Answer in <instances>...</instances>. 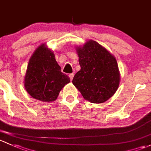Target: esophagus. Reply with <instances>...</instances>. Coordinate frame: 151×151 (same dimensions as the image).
<instances>
[{"instance_id":"obj_1","label":"esophagus","mask_w":151,"mask_h":151,"mask_svg":"<svg viewBox=\"0 0 151 151\" xmlns=\"http://www.w3.org/2000/svg\"><path fill=\"white\" fill-rule=\"evenodd\" d=\"M69 77H70V81H72L73 78V77H74V74L73 73L69 74Z\"/></svg>"}]
</instances>
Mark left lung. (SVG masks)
<instances>
[{
    "mask_svg": "<svg viewBox=\"0 0 151 151\" xmlns=\"http://www.w3.org/2000/svg\"><path fill=\"white\" fill-rule=\"evenodd\" d=\"M81 70L73 83L83 98L92 103H102L117 91L120 73L116 58L97 42L90 40L77 49Z\"/></svg>",
    "mask_w": 151,
    "mask_h": 151,
    "instance_id": "left-lung-1",
    "label": "left lung"
}]
</instances>
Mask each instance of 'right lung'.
Segmentation results:
<instances>
[{
  "label": "right lung",
  "instance_id": "right-lung-1",
  "mask_svg": "<svg viewBox=\"0 0 151 151\" xmlns=\"http://www.w3.org/2000/svg\"><path fill=\"white\" fill-rule=\"evenodd\" d=\"M70 81L68 76L61 72L52 51L43 44L39 46L29 59L24 78L29 95L43 102H52Z\"/></svg>",
  "mask_w": 151,
  "mask_h": 151
}]
</instances>
